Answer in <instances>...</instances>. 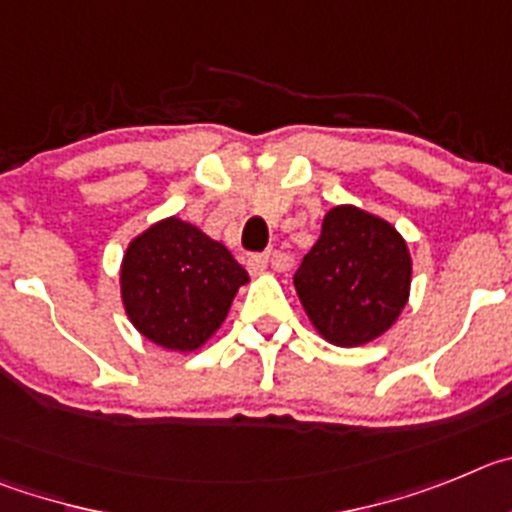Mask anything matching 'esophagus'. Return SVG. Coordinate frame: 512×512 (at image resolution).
<instances>
[{
  "mask_svg": "<svg viewBox=\"0 0 512 512\" xmlns=\"http://www.w3.org/2000/svg\"><path fill=\"white\" fill-rule=\"evenodd\" d=\"M267 255H250L247 257V270H250V275H262L267 270Z\"/></svg>",
  "mask_w": 512,
  "mask_h": 512,
  "instance_id": "obj_1",
  "label": "esophagus"
}]
</instances>
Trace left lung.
<instances>
[{
  "label": "left lung",
  "instance_id": "1",
  "mask_svg": "<svg viewBox=\"0 0 512 512\" xmlns=\"http://www.w3.org/2000/svg\"><path fill=\"white\" fill-rule=\"evenodd\" d=\"M413 260L403 234L352 204L331 206L293 285L313 329L334 347H365L400 319Z\"/></svg>",
  "mask_w": 512,
  "mask_h": 512
}]
</instances>
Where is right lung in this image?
<instances>
[{
    "mask_svg": "<svg viewBox=\"0 0 512 512\" xmlns=\"http://www.w3.org/2000/svg\"><path fill=\"white\" fill-rule=\"evenodd\" d=\"M250 275L196 224L165 216L130 239L119 298L137 334L170 352H196L227 321Z\"/></svg>",
    "mask_w": 512,
    "mask_h": 512,
    "instance_id": "obj_1",
    "label": "right lung"
}]
</instances>
